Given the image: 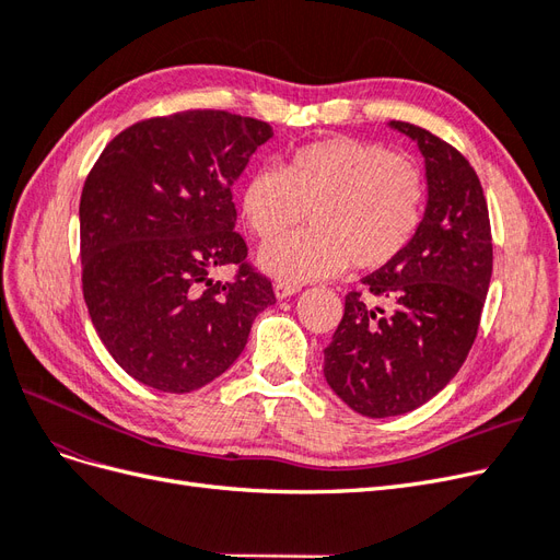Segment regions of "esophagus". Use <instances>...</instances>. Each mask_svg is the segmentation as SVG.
<instances>
[{
  "label": "esophagus",
  "instance_id": "1",
  "mask_svg": "<svg viewBox=\"0 0 560 560\" xmlns=\"http://www.w3.org/2000/svg\"><path fill=\"white\" fill-rule=\"evenodd\" d=\"M296 292H301V284H292V282H278L276 284V296L278 299H287V296H292Z\"/></svg>",
  "mask_w": 560,
  "mask_h": 560
}]
</instances>
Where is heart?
<instances>
[{"label": "heart", "instance_id": "1", "mask_svg": "<svg viewBox=\"0 0 560 560\" xmlns=\"http://www.w3.org/2000/svg\"><path fill=\"white\" fill-rule=\"evenodd\" d=\"M428 198L422 167L393 149L358 138H327L294 149L278 167L254 171L241 191V217L261 243L259 264L284 282L362 273L397 261L416 238ZM314 229L280 244L305 212Z\"/></svg>", "mask_w": 560, "mask_h": 560}]
</instances>
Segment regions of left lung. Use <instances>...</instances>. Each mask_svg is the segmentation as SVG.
I'll use <instances>...</instances> for the list:
<instances>
[{
  "mask_svg": "<svg viewBox=\"0 0 560 560\" xmlns=\"http://www.w3.org/2000/svg\"><path fill=\"white\" fill-rule=\"evenodd\" d=\"M425 156L428 208L397 261L362 278L325 348V378L366 418L409 413L460 371L493 276V238L479 175L430 130L389 121Z\"/></svg>",
  "mask_w": 560,
  "mask_h": 560,
  "instance_id": "left-lung-1",
  "label": "left lung"
}]
</instances>
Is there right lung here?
Listing matches in <instances>:
<instances>
[{"instance_id":"add662e5","label":"right lung","mask_w":560,"mask_h":560,"mask_svg":"<svg viewBox=\"0 0 560 560\" xmlns=\"http://www.w3.org/2000/svg\"><path fill=\"white\" fill-rule=\"evenodd\" d=\"M273 138L266 121L186 109L132 124L105 147L79 202L81 287L93 327L128 376L191 393L238 360L270 280L235 231L233 182ZM235 265L229 283L209 273Z\"/></svg>"}]
</instances>
